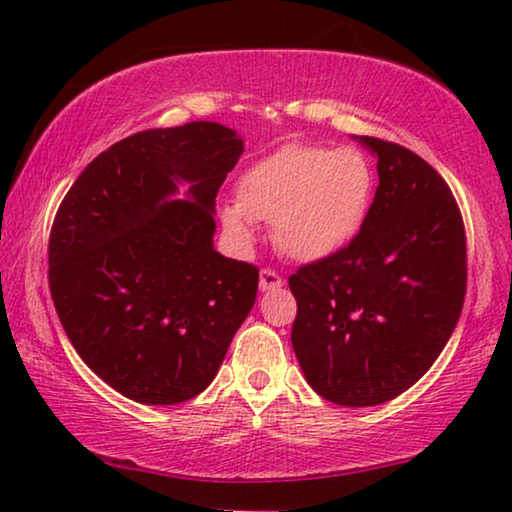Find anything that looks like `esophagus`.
I'll use <instances>...</instances> for the list:
<instances>
[{
	"mask_svg": "<svg viewBox=\"0 0 512 512\" xmlns=\"http://www.w3.org/2000/svg\"><path fill=\"white\" fill-rule=\"evenodd\" d=\"M282 284H284V280L280 273H275L273 268H262V273H259V289L273 291V289H280Z\"/></svg>",
	"mask_w": 512,
	"mask_h": 512,
	"instance_id": "1",
	"label": "esophagus"
}]
</instances>
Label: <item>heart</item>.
<instances>
[{"label": "heart", "instance_id": "heart-1", "mask_svg": "<svg viewBox=\"0 0 512 512\" xmlns=\"http://www.w3.org/2000/svg\"><path fill=\"white\" fill-rule=\"evenodd\" d=\"M375 198V169L359 149L287 144L241 173L225 230L250 237V221L273 223V241L291 259L320 262L359 235Z\"/></svg>", "mask_w": 512, "mask_h": 512}]
</instances>
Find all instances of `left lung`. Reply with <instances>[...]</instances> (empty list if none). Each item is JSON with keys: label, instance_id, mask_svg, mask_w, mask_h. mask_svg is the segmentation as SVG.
I'll return each instance as SVG.
<instances>
[{"label": "left lung", "instance_id": "1", "mask_svg": "<svg viewBox=\"0 0 512 512\" xmlns=\"http://www.w3.org/2000/svg\"><path fill=\"white\" fill-rule=\"evenodd\" d=\"M361 144L379 173L366 223L339 253L289 277L300 368L341 406L409 391L447 345L467 287L465 225L443 176L395 142Z\"/></svg>", "mask_w": 512, "mask_h": 512}]
</instances>
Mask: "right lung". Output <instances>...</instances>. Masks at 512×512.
<instances>
[{
  "mask_svg": "<svg viewBox=\"0 0 512 512\" xmlns=\"http://www.w3.org/2000/svg\"><path fill=\"white\" fill-rule=\"evenodd\" d=\"M244 153L189 121L112 144L69 187L49 235V291L67 339L140 404L203 393L257 298L259 268L216 253L214 198ZM192 202H167L175 183Z\"/></svg>",
  "mask_w": 512,
  "mask_h": 512,
  "instance_id": "right-lung-1",
  "label": "right lung"
}]
</instances>
